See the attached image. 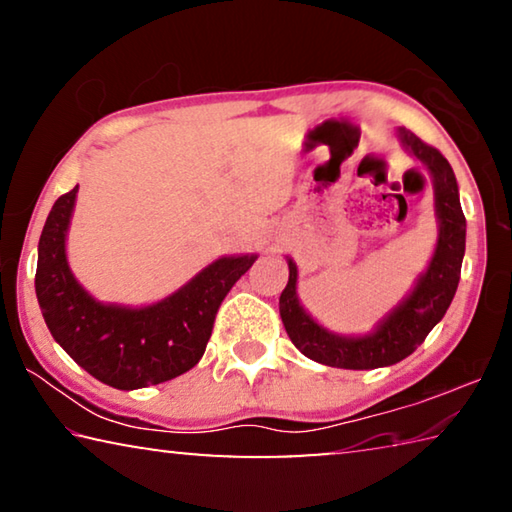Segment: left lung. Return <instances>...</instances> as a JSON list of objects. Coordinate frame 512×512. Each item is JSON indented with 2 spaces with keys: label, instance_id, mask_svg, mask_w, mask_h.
<instances>
[{
  "label": "left lung",
  "instance_id": "left-lung-1",
  "mask_svg": "<svg viewBox=\"0 0 512 512\" xmlns=\"http://www.w3.org/2000/svg\"><path fill=\"white\" fill-rule=\"evenodd\" d=\"M400 140L411 151L433 180L436 196L438 241L433 257L413 291L397 305L391 314L379 320L375 332L366 336H341L318 325L305 307L300 305L296 284L298 268L289 257V282L280 296V316L291 343L307 359L323 366L345 370H372L409 357L427 334L443 320L445 311L454 300L461 280V264L465 255V216L458 201L456 176L445 155L433 146L424 144L406 128H400Z\"/></svg>",
  "mask_w": 512,
  "mask_h": 512
}]
</instances>
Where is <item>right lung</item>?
<instances>
[{"label": "right lung", "mask_w": 512, "mask_h": 512, "mask_svg": "<svg viewBox=\"0 0 512 512\" xmlns=\"http://www.w3.org/2000/svg\"><path fill=\"white\" fill-rule=\"evenodd\" d=\"M58 198L38 244L36 296L51 336L94 379L119 391L162 384L192 370L212 336L214 318L257 255L221 257L169 298L149 307L103 305L69 271L65 239L76 203Z\"/></svg>", "instance_id": "right-lung-1"}]
</instances>
